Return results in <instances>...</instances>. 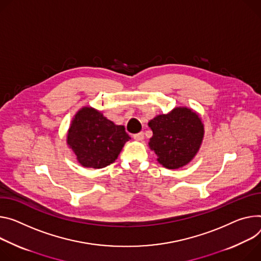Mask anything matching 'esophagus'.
<instances>
[{"instance_id": "esophagus-1", "label": "esophagus", "mask_w": 261, "mask_h": 261, "mask_svg": "<svg viewBox=\"0 0 261 261\" xmlns=\"http://www.w3.org/2000/svg\"><path fill=\"white\" fill-rule=\"evenodd\" d=\"M133 138H134L135 140L141 141V140H143V139L145 138V134H144V132H139V133H136V134H134V135H133Z\"/></svg>"}]
</instances>
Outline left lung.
Returning a JSON list of instances; mask_svg holds the SVG:
<instances>
[{"label":"left lung","instance_id":"8db88e82","mask_svg":"<svg viewBox=\"0 0 261 261\" xmlns=\"http://www.w3.org/2000/svg\"><path fill=\"white\" fill-rule=\"evenodd\" d=\"M148 125L153 131L150 149L157 155V161L169 170L191 162L204 137L199 114L187 107H176L168 114H159Z\"/></svg>","mask_w":261,"mask_h":261}]
</instances>
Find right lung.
Returning a JSON list of instances; mask_svg holds the SVG:
<instances>
[{"label": "right lung", "instance_id": "1", "mask_svg": "<svg viewBox=\"0 0 261 261\" xmlns=\"http://www.w3.org/2000/svg\"><path fill=\"white\" fill-rule=\"evenodd\" d=\"M130 136L91 107L81 108L67 131V145L84 168L102 169L115 161Z\"/></svg>", "mask_w": 261, "mask_h": 261}]
</instances>
